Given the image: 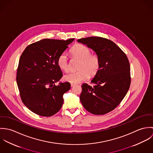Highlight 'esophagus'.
<instances>
[{
  "label": "esophagus",
  "mask_w": 153,
  "mask_h": 153,
  "mask_svg": "<svg viewBox=\"0 0 153 153\" xmlns=\"http://www.w3.org/2000/svg\"><path fill=\"white\" fill-rule=\"evenodd\" d=\"M76 85V84H71V87H74V86H75Z\"/></svg>",
  "instance_id": "esophagus-1"
}]
</instances>
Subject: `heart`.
Returning a JSON list of instances; mask_svg holds the SVG:
<instances>
[{"mask_svg": "<svg viewBox=\"0 0 153 153\" xmlns=\"http://www.w3.org/2000/svg\"><path fill=\"white\" fill-rule=\"evenodd\" d=\"M70 53L74 58L80 60L77 67L78 71L66 75V81L76 84L85 80L89 76H94L100 71L101 61L100 56L95 53H91V49L85 45L76 44L70 50ZM56 64L58 68L65 72L69 71L67 56L61 53L57 58Z\"/></svg>", "mask_w": 153, "mask_h": 153, "instance_id": "b5f03b06", "label": "heart"}]
</instances>
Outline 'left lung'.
<instances>
[{"instance_id":"obj_1","label":"left lung","mask_w":153,"mask_h":153,"mask_svg":"<svg viewBox=\"0 0 153 153\" xmlns=\"http://www.w3.org/2000/svg\"><path fill=\"white\" fill-rule=\"evenodd\" d=\"M77 41L92 49L101 61L100 71L91 81L94 85L82 84L81 102L91 114H105L121 103L130 87L128 59L116 44L108 39L92 36Z\"/></svg>"}]
</instances>
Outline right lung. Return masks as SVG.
I'll return each mask as SVG.
<instances>
[{
	"instance_id": "right-lung-1",
	"label": "right lung",
	"mask_w": 153,
	"mask_h": 153,
	"mask_svg": "<svg viewBox=\"0 0 153 153\" xmlns=\"http://www.w3.org/2000/svg\"><path fill=\"white\" fill-rule=\"evenodd\" d=\"M74 40L44 39L28 45L20 57L16 82L24 105L42 117H51L61 108L68 82L55 84L62 76L58 57Z\"/></svg>"
}]
</instances>
